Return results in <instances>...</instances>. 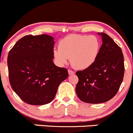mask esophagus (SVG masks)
<instances>
[{
  "mask_svg": "<svg viewBox=\"0 0 133 133\" xmlns=\"http://www.w3.org/2000/svg\"><path fill=\"white\" fill-rule=\"evenodd\" d=\"M68 73H69V75H74L75 74V71L71 70V69H69V70H68Z\"/></svg>",
  "mask_w": 133,
  "mask_h": 133,
  "instance_id": "obj_1",
  "label": "esophagus"
}]
</instances>
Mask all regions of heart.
Returning a JSON list of instances; mask_svg holds the SVG:
<instances>
[{"instance_id":"1","label":"heart","mask_w":133,"mask_h":133,"mask_svg":"<svg viewBox=\"0 0 133 133\" xmlns=\"http://www.w3.org/2000/svg\"><path fill=\"white\" fill-rule=\"evenodd\" d=\"M99 40L95 36L72 35L59 42L58 49L53 55L60 65L65 64L68 58L75 68L85 69L94 64L100 51Z\"/></svg>"}]
</instances>
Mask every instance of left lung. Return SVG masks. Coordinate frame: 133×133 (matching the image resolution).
Wrapping results in <instances>:
<instances>
[{
  "instance_id": "1",
  "label": "left lung",
  "mask_w": 133,
  "mask_h": 133,
  "mask_svg": "<svg viewBox=\"0 0 133 133\" xmlns=\"http://www.w3.org/2000/svg\"><path fill=\"white\" fill-rule=\"evenodd\" d=\"M102 44L94 64L76 73L78 97L89 104H100L114 97L119 90L124 75V58L121 48L105 33Z\"/></svg>"
}]
</instances>
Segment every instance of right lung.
<instances>
[{"label": "right lung", "instance_id": "right-lung-1", "mask_svg": "<svg viewBox=\"0 0 133 133\" xmlns=\"http://www.w3.org/2000/svg\"><path fill=\"white\" fill-rule=\"evenodd\" d=\"M54 38L48 35L22 37L8 56L9 80L15 93L30 105H44L54 99L68 69L53 63Z\"/></svg>", "mask_w": 133, "mask_h": 133}]
</instances>
